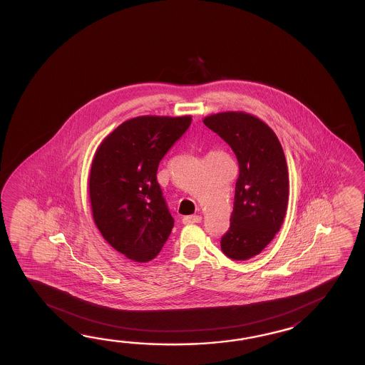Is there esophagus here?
<instances>
[{
    "label": "esophagus",
    "mask_w": 365,
    "mask_h": 365,
    "mask_svg": "<svg viewBox=\"0 0 365 365\" xmlns=\"http://www.w3.org/2000/svg\"><path fill=\"white\" fill-rule=\"evenodd\" d=\"M201 220V215H189V217H182V223H184V225H193V223H200Z\"/></svg>",
    "instance_id": "34e87169"
}]
</instances>
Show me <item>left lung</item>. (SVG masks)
<instances>
[{
	"label": "left lung",
	"mask_w": 365,
	"mask_h": 365,
	"mask_svg": "<svg viewBox=\"0 0 365 365\" xmlns=\"http://www.w3.org/2000/svg\"><path fill=\"white\" fill-rule=\"evenodd\" d=\"M203 124L225 140L239 162L231 225L220 241L225 256L247 261L275 237L287 211V162L277 134L241 110L214 113Z\"/></svg>",
	"instance_id": "left-lung-1"
}]
</instances>
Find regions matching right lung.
Returning <instances> with one entry per match:
<instances>
[{
  "label": "right lung",
  "instance_id": "right-lung-1",
  "mask_svg": "<svg viewBox=\"0 0 365 365\" xmlns=\"http://www.w3.org/2000/svg\"><path fill=\"white\" fill-rule=\"evenodd\" d=\"M192 116H138L118 125L96 148L88 178L95 225L109 245L148 262L173 228L156 171Z\"/></svg>",
  "mask_w": 365,
  "mask_h": 365
}]
</instances>
